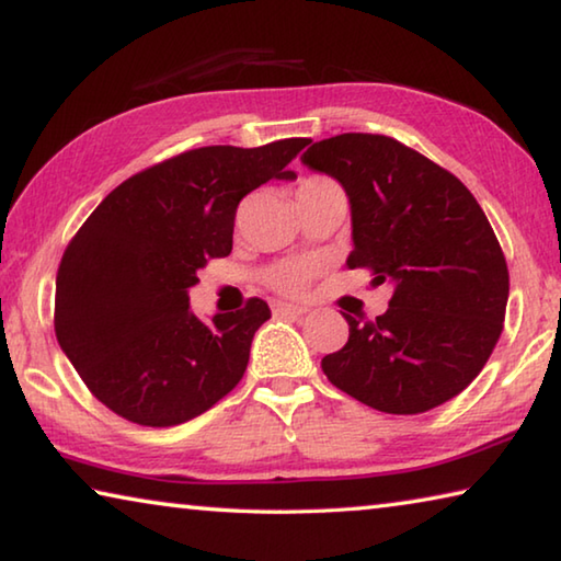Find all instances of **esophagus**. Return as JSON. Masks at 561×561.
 <instances>
[{
    "instance_id": "esophagus-1",
    "label": "esophagus",
    "mask_w": 561,
    "mask_h": 561,
    "mask_svg": "<svg viewBox=\"0 0 561 561\" xmlns=\"http://www.w3.org/2000/svg\"><path fill=\"white\" fill-rule=\"evenodd\" d=\"M272 311L277 317H304L307 314V307H299V304H289V301H272Z\"/></svg>"
}]
</instances>
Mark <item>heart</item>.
<instances>
[{
  "label": "heart",
  "mask_w": 561,
  "mask_h": 561,
  "mask_svg": "<svg viewBox=\"0 0 561 561\" xmlns=\"http://www.w3.org/2000/svg\"><path fill=\"white\" fill-rule=\"evenodd\" d=\"M321 185H334V183L327 178H307L299 185V193L301 190H311V187H321ZM317 270H319V264L314 260H287V262L274 264L267 274V279L272 287H277L279 291L297 294L301 289H307V284L311 282V277H314Z\"/></svg>",
  "instance_id": "1"
}]
</instances>
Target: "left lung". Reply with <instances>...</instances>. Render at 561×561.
Masks as SVG:
<instances>
[{
    "label": "left lung",
    "mask_w": 561,
    "mask_h": 561,
    "mask_svg": "<svg viewBox=\"0 0 561 561\" xmlns=\"http://www.w3.org/2000/svg\"><path fill=\"white\" fill-rule=\"evenodd\" d=\"M301 163L348 197V270L393 287L376 321L344 314L348 341L321 358L327 378L381 413L450 401L488 364L505 321L507 262L482 207L453 173L388 136L341 133Z\"/></svg>",
    "instance_id": "1"
}]
</instances>
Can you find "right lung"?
<instances>
[{"mask_svg": "<svg viewBox=\"0 0 561 561\" xmlns=\"http://www.w3.org/2000/svg\"><path fill=\"white\" fill-rule=\"evenodd\" d=\"M307 144L187 150L121 183L76 232L56 274L54 329L113 413L168 428L240 383L254 331L272 317L267 301L203 321L187 291L207 260L232 252L242 197L297 178L287 165Z\"/></svg>", "mask_w": 561, "mask_h": 561, "instance_id": "1", "label": "right lung"}]
</instances>
